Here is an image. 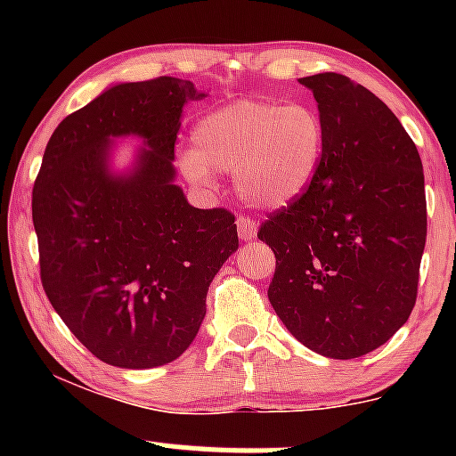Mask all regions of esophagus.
<instances>
[{
    "mask_svg": "<svg viewBox=\"0 0 456 456\" xmlns=\"http://www.w3.org/2000/svg\"><path fill=\"white\" fill-rule=\"evenodd\" d=\"M238 233L242 240H253L257 235V223L250 216H238Z\"/></svg>",
    "mask_w": 456,
    "mask_h": 456,
    "instance_id": "obj_1",
    "label": "esophagus"
}]
</instances>
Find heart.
Segmentation results:
<instances>
[{
    "label": "heart",
    "instance_id": "b5f03b06",
    "mask_svg": "<svg viewBox=\"0 0 456 456\" xmlns=\"http://www.w3.org/2000/svg\"><path fill=\"white\" fill-rule=\"evenodd\" d=\"M182 154L188 180L210 184L233 174L240 197L257 208L296 201L315 180L326 151V124L308 102L238 101L208 113Z\"/></svg>",
    "mask_w": 456,
    "mask_h": 456
}]
</instances>
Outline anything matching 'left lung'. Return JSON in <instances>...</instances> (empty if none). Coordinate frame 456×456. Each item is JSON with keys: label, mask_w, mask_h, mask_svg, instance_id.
Wrapping results in <instances>:
<instances>
[{"label": "left lung", "mask_w": 456, "mask_h": 456, "mask_svg": "<svg viewBox=\"0 0 456 456\" xmlns=\"http://www.w3.org/2000/svg\"><path fill=\"white\" fill-rule=\"evenodd\" d=\"M326 124L313 184L268 214L270 305L313 352L349 360L384 345L411 315L427 242L422 160L384 102L338 72L300 78Z\"/></svg>", "instance_id": "obj_1"}]
</instances>
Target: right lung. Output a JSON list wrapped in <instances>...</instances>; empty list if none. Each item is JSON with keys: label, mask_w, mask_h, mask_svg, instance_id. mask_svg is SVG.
Masks as SVG:
<instances>
[{"label": "right lung", "mask_w": 456, "mask_h": 456, "mask_svg": "<svg viewBox=\"0 0 456 456\" xmlns=\"http://www.w3.org/2000/svg\"><path fill=\"white\" fill-rule=\"evenodd\" d=\"M191 81L122 83L61 119L31 191L40 281L68 330L102 362L151 369L186 352L208 287L238 248L235 216L199 210L174 184ZM139 134L135 174L106 171L108 139Z\"/></svg>", "instance_id": "1"}]
</instances>
